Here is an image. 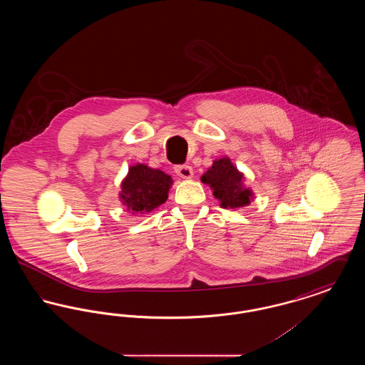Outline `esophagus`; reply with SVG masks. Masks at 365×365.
Listing matches in <instances>:
<instances>
[{
    "label": "esophagus",
    "mask_w": 365,
    "mask_h": 365,
    "mask_svg": "<svg viewBox=\"0 0 365 365\" xmlns=\"http://www.w3.org/2000/svg\"><path fill=\"white\" fill-rule=\"evenodd\" d=\"M175 173L179 175L180 178H183V179H191L192 175H194V171H192V168H191L189 164L176 165V167H175Z\"/></svg>",
    "instance_id": "obj_1"
}]
</instances>
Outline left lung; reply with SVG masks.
<instances>
[{"label": "left lung", "mask_w": 365, "mask_h": 365, "mask_svg": "<svg viewBox=\"0 0 365 365\" xmlns=\"http://www.w3.org/2000/svg\"><path fill=\"white\" fill-rule=\"evenodd\" d=\"M201 182L212 189L222 208L247 207L255 198L253 190L245 186V174L227 156L216 158L208 171L201 176Z\"/></svg>", "instance_id": "8db88e82"}]
</instances>
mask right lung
Here are the masks:
<instances>
[{
  "label": "right lung",
  "mask_w": 365,
  "mask_h": 365,
  "mask_svg": "<svg viewBox=\"0 0 365 365\" xmlns=\"http://www.w3.org/2000/svg\"><path fill=\"white\" fill-rule=\"evenodd\" d=\"M174 179L161 170L137 163L122 180L119 198L131 215H143L158 208L168 198Z\"/></svg>",
  "instance_id": "obj_1"
}]
</instances>
